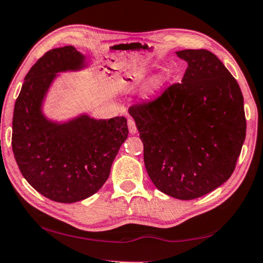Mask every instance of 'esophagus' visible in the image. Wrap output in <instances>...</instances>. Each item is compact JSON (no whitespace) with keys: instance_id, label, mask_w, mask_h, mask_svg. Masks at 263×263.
I'll return each instance as SVG.
<instances>
[{"instance_id":"obj_1","label":"esophagus","mask_w":263,"mask_h":263,"mask_svg":"<svg viewBox=\"0 0 263 263\" xmlns=\"http://www.w3.org/2000/svg\"><path fill=\"white\" fill-rule=\"evenodd\" d=\"M127 126H128V131H130L131 135H136V133H137V126H136L135 119L128 118L127 119Z\"/></svg>"}]
</instances>
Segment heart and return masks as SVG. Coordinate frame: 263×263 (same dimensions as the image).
<instances>
[{
	"label": "heart",
	"mask_w": 263,
	"mask_h": 263,
	"mask_svg": "<svg viewBox=\"0 0 263 263\" xmlns=\"http://www.w3.org/2000/svg\"><path fill=\"white\" fill-rule=\"evenodd\" d=\"M171 79H172V72L167 69L162 70L161 72L158 73L157 76L152 79L151 84H149L146 91H145V98L151 99L157 97V96H159L162 91L168 86Z\"/></svg>",
	"instance_id": "b5f03b06"
}]
</instances>
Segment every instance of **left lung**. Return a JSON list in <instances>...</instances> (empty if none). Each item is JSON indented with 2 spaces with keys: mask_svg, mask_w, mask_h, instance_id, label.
<instances>
[{
  "mask_svg": "<svg viewBox=\"0 0 263 263\" xmlns=\"http://www.w3.org/2000/svg\"><path fill=\"white\" fill-rule=\"evenodd\" d=\"M187 62L181 83L128 109L158 190L192 200L231 178L246 138L243 96L236 79L205 49L177 51Z\"/></svg>",
  "mask_w": 263,
  "mask_h": 263,
  "instance_id": "left-lung-1",
  "label": "left lung"
}]
</instances>
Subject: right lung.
<instances>
[{"label":"right lung","instance_id":"add662e5","mask_svg":"<svg viewBox=\"0 0 263 263\" xmlns=\"http://www.w3.org/2000/svg\"><path fill=\"white\" fill-rule=\"evenodd\" d=\"M85 68V56L72 45L45 52L29 70L15 103L11 146L22 176L52 201H81L101 190L127 138L124 117L95 119L81 115L66 123L42 112L58 72Z\"/></svg>","mask_w":263,"mask_h":263}]
</instances>
